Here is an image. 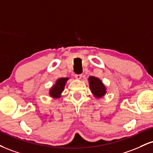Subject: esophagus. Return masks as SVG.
Segmentation results:
<instances>
[{"instance_id":"esophagus-1","label":"esophagus","mask_w":153,"mask_h":153,"mask_svg":"<svg viewBox=\"0 0 153 153\" xmlns=\"http://www.w3.org/2000/svg\"><path fill=\"white\" fill-rule=\"evenodd\" d=\"M75 78L78 80H80L82 78V75L81 74H76L75 75Z\"/></svg>"}]
</instances>
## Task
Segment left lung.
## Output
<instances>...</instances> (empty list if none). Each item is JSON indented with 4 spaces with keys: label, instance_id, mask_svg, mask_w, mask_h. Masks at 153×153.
Returning a JSON list of instances; mask_svg holds the SVG:
<instances>
[{
    "label": "left lung",
    "instance_id": "8db88e82",
    "mask_svg": "<svg viewBox=\"0 0 153 153\" xmlns=\"http://www.w3.org/2000/svg\"><path fill=\"white\" fill-rule=\"evenodd\" d=\"M88 81H89L91 91L95 97H96L97 98H100L105 95V86L100 79L95 78L94 76H90L88 78Z\"/></svg>",
    "mask_w": 153,
    "mask_h": 153
}]
</instances>
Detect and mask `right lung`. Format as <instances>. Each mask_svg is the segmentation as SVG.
<instances>
[{
  "label": "right lung",
  "mask_w": 153,
  "mask_h": 153,
  "mask_svg": "<svg viewBox=\"0 0 153 153\" xmlns=\"http://www.w3.org/2000/svg\"><path fill=\"white\" fill-rule=\"evenodd\" d=\"M68 78H61L56 80V84L53 85L52 88L50 89L49 94L53 98H59L61 95L62 92L64 91L65 83Z\"/></svg>",
  "instance_id": "1"
}]
</instances>
